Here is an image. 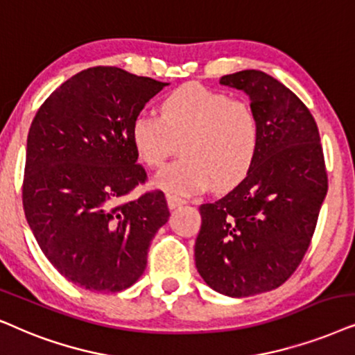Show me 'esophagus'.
Segmentation results:
<instances>
[{"mask_svg":"<svg viewBox=\"0 0 355 355\" xmlns=\"http://www.w3.org/2000/svg\"><path fill=\"white\" fill-rule=\"evenodd\" d=\"M168 205H169V209H178V207H181V205H184L186 204V200L182 199V197H179V196H173V194H169L168 197Z\"/></svg>","mask_w":355,"mask_h":355,"instance_id":"esophagus-1","label":"esophagus"}]
</instances>
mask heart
I'll return each instance as SVG.
<instances>
[{
    "label": "heart",
    "mask_w": 355,
    "mask_h": 355,
    "mask_svg": "<svg viewBox=\"0 0 355 355\" xmlns=\"http://www.w3.org/2000/svg\"><path fill=\"white\" fill-rule=\"evenodd\" d=\"M159 110L161 117L138 114L130 127L135 153L150 168L163 166L181 141L182 158L156 174V187L191 194L245 179L259 145V121L246 101L186 85L168 94Z\"/></svg>",
    "instance_id": "heart-1"
}]
</instances>
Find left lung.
Here are the masks:
<instances>
[{
	"mask_svg": "<svg viewBox=\"0 0 355 355\" xmlns=\"http://www.w3.org/2000/svg\"><path fill=\"white\" fill-rule=\"evenodd\" d=\"M250 96L259 145L248 176L211 204L200 205L196 268L228 297H251L282 285L310 246L328 192L320 132L287 86L259 70L220 78Z\"/></svg>",
	"mask_w": 355,
	"mask_h": 355,
	"instance_id": "8db88e82",
	"label": "left lung"
}]
</instances>
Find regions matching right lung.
<instances>
[{
    "mask_svg": "<svg viewBox=\"0 0 355 355\" xmlns=\"http://www.w3.org/2000/svg\"><path fill=\"white\" fill-rule=\"evenodd\" d=\"M168 83L93 67L57 87L27 135L22 204L45 257L83 288L116 293L140 279L151 239L168 222L130 138L133 119Z\"/></svg>",
    "mask_w": 355,
    "mask_h": 355,
    "instance_id": "right-lung-1",
    "label": "right lung"
}]
</instances>
